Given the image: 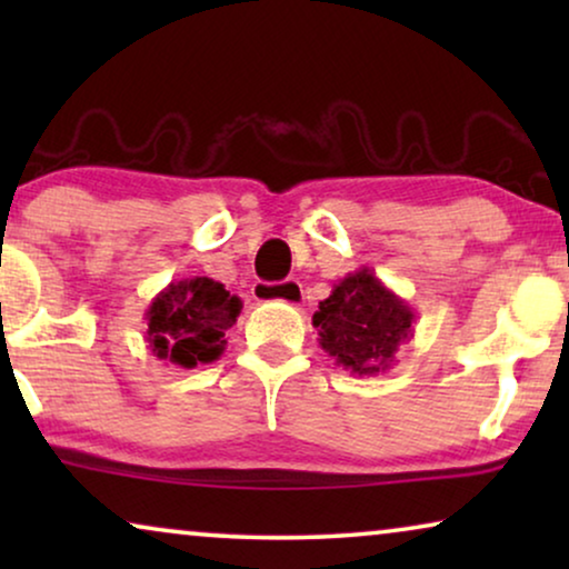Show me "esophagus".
Instances as JSON below:
<instances>
[{"label": "esophagus", "mask_w": 569, "mask_h": 569, "mask_svg": "<svg viewBox=\"0 0 569 569\" xmlns=\"http://www.w3.org/2000/svg\"><path fill=\"white\" fill-rule=\"evenodd\" d=\"M253 298L259 302H287V306H300L302 284L298 279H284V282H256Z\"/></svg>", "instance_id": "esophagus-1"}]
</instances>
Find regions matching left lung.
<instances>
[{
	"mask_svg": "<svg viewBox=\"0 0 569 569\" xmlns=\"http://www.w3.org/2000/svg\"><path fill=\"white\" fill-rule=\"evenodd\" d=\"M417 316L370 269H357L318 302V345L352 376L376 378L396 365V352L415 337Z\"/></svg>",
	"mask_w": 569,
	"mask_h": 569,
	"instance_id": "obj_1",
	"label": "left lung"
}]
</instances>
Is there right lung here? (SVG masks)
I'll list each match as a JSON object with an SVG mask.
<instances>
[{"label": "right lung", "instance_id": "add662e5", "mask_svg": "<svg viewBox=\"0 0 569 569\" xmlns=\"http://www.w3.org/2000/svg\"><path fill=\"white\" fill-rule=\"evenodd\" d=\"M243 300L230 295L222 282L191 277L170 282L154 295L147 318V349L162 362L197 368L220 360L224 331L238 321Z\"/></svg>", "mask_w": 569, "mask_h": 569}]
</instances>
